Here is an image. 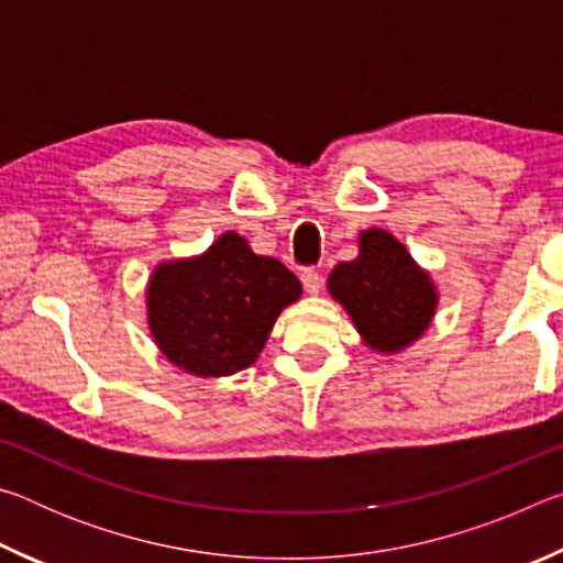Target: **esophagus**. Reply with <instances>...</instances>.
Listing matches in <instances>:
<instances>
[{
  "mask_svg": "<svg viewBox=\"0 0 563 563\" xmlns=\"http://www.w3.org/2000/svg\"><path fill=\"white\" fill-rule=\"evenodd\" d=\"M300 280L305 285V290H308L310 295H318L320 288H322V278H320V273L316 268H305L300 273Z\"/></svg>",
  "mask_w": 563,
  "mask_h": 563,
  "instance_id": "obj_1",
  "label": "esophagus"
}]
</instances>
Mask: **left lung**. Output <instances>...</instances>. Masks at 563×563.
Returning <instances> with one entry per match:
<instances>
[{"label":"left lung","mask_w":563,"mask_h":563,"mask_svg":"<svg viewBox=\"0 0 563 563\" xmlns=\"http://www.w3.org/2000/svg\"><path fill=\"white\" fill-rule=\"evenodd\" d=\"M328 288L345 305L362 340L377 352H397L415 342L437 308L430 275L417 268L397 238L379 228L360 235V255L330 273Z\"/></svg>","instance_id":"8db88e82"}]
</instances>
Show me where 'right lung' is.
Returning <instances> with one entry per match:
<instances>
[{"mask_svg":"<svg viewBox=\"0 0 563 563\" xmlns=\"http://www.w3.org/2000/svg\"><path fill=\"white\" fill-rule=\"evenodd\" d=\"M300 280L280 261L255 255L225 233L203 255L158 265L148 280V325L168 362L221 377L245 369L280 310L300 298Z\"/></svg>","mask_w":563,"mask_h":563,"instance_id":"add662e5","label":"right lung"}]
</instances>
